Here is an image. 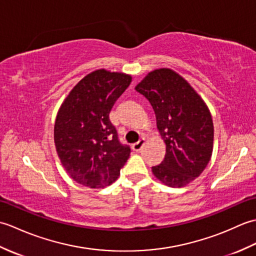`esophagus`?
<instances>
[{
	"label": "esophagus",
	"mask_w": 256,
	"mask_h": 256,
	"mask_svg": "<svg viewBox=\"0 0 256 256\" xmlns=\"http://www.w3.org/2000/svg\"><path fill=\"white\" fill-rule=\"evenodd\" d=\"M144 144H145V138H140V140H138V142L133 144V150H134L135 152H140V148H143Z\"/></svg>",
	"instance_id": "obj_1"
}]
</instances>
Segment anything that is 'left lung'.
Returning <instances> with one entry per match:
<instances>
[{
  "label": "left lung",
  "mask_w": 256,
  "mask_h": 256,
  "mask_svg": "<svg viewBox=\"0 0 256 256\" xmlns=\"http://www.w3.org/2000/svg\"><path fill=\"white\" fill-rule=\"evenodd\" d=\"M135 90L150 101L166 144L165 158L152 167L168 187L187 186L201 175L214 150L211 113L197 91L170 68L148 72Z\"/></svg>",
  "instance_id": "8db88e82"
}]
</instances>
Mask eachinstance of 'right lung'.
Returning a JSON list of instances; mask_svg holds the SVG:
<instances>
[{
  "mask_svg": "<svg viewBox=\"0 0 256 256\" xmlns=\"http://www.w3.org/2000/svg\"><path fill=\"white\" fill-rule=\"evenodd\" d=\"M131 81V74L94 70L74 86L59 108L54 140L62 165L76 182L104 188L118 178L131 148L118 142L110 112Z\"/></svg>",
  "mask_w": 256,
  "mask_h": 256,
  "instance_id": "right-lung-1",
  "label": "right lung"
}]
</instances>
